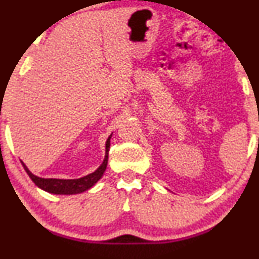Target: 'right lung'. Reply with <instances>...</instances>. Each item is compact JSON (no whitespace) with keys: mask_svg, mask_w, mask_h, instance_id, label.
<instances>
[{"mask_svg":"<svg viewBox=\"0 0 259 259\" xmlns=\"http://www.w3.org/2000/svg\"><path fill=\"white\" fill-rule=\"evenodd\" d=\"M112 137V136H111ZM111 137L107 139V143H106V155L105 160L100 165L97 171L91 173L86 177H82V178L79 179H54V178H40V177L34 176L31 173L26 165L23 164V167L26 169L27 175L30 177V179L35 183V185L40 187V189L47 191L49 193L54 194H75V193H81L83 191L91 189L92 186L94 185L95 183L98 182L99 179L101 178L102 175H104L106 167H107L108 162V151L109 146H111Z\"/></svg>","mask_w":259,"mask_h":259,"instance_id":"obj_1","label":"right lung"}]
</instances>
